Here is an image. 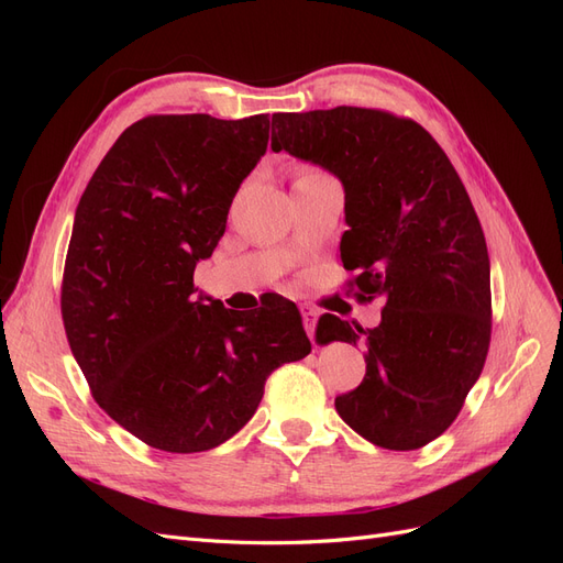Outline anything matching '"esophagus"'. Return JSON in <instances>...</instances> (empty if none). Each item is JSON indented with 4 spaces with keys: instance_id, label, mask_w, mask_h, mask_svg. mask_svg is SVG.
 Returning <instances> with one entry per match:
<instances>
[{
    "instance_id": "34e87169",
    "label": "esophagus",
    "mask_w": 563,
    "mask_h": 563,
    "mask_svg": "<svg viewBox=\"0 0 563 563\" xmlns=\"http://www.w3.org/2000/svg\"><path fill=\"white\" fill-rule=\"evenodd\" d=\"M317 319L319 312L312 308H302V321H305V331H308L310 338H314V329H317Z\"/></svg>"
}]
</instances>
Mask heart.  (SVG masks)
<instances>
[{
  "instance_id": "b5f03b06",
  "label": "heart",
  "mask_w": 563,
  "mask_h": 563,
  "mask_svg": "<svg viewBox=\"0 0 563 563\" xmlns=\"http://www.w3.org/2000/svg\"><path fill=\"white\" fill-rule=\"evenodd\" d=\"M321 172H314V168H308V172H302V174H298V178H296V183L298 180H302V178H312V176H319Z\"/></svg>"
}]
</instances>
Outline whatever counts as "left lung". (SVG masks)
Returning <instances> with one entry per match:
<instances>
[{"instance_id":"8db88e82","label":"left lung","mask_w":563,"mask_h":563,"mask_svg":"<svg viewBox=\"0 0 563 563\" xmlns=\"http://www.w3.org/2000/svg\"><path fill=\"white\" fill-rule=\"evenodd\" d=\"M272 150L343 180L347 286L385 300L376 329L319 321L321 343H366V376L335 411L380 449H422L457 418L490 345L488 251L463 180L418 122L376 108L277 112Z\"/></svg>"}]
</instances>
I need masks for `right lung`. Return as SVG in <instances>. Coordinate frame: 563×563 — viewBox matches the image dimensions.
<instances>
[{"label": "right lung", "mask_w": 563, "mask_h": 563, "mask_svg": "<svg viewBox=\"0 0 563 563\" xmlns=\"http://www.w3.org/2000/svg\"><path fill=\"white\" fill-rule=\"evenodd\" d=\"M269 117L147 114L98 164L75 213L60 314L98 406L168 453L240 432L265 380L312 345L291 300L236 314L195 300V265L265 155Z\"/></svg>", "instance_id": "obj_1"}]
</instances>
